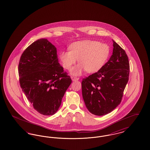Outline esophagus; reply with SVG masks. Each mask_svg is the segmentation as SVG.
Returning a JSON list of instances; mask_svg holds the SVG:
<instances>
[{
    "instance_id": "obj_1",
    "label": "esophagus",
    "mask_w": 150,
    "mask_h": 150,
    "mask_svg": "<svg viewBox=\"0 0 150 150\" xmlns=\"http://www.w3.org/2000/svg\"><path fill=\"white\" fill-rule=\"evenodd\" d=\"M71 80L73 81H76V80H78L79 79V78H76V77H75V76H71Z\"/></svg>"
}]
</instances>
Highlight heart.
Returning a JSON list of instances; mask_svg holds the SVG:
<instances>
[{"label":"heart","instance_id":"heart-1","mask_svg":"<svg viewBox=\"0 0 150 150\" xmlns=\"http://www.w3.org/2000/svg\"><path fill=\"white\" fill-rule=\"evenodd\" d=\"M110 47L108 45L96 41L85 40L72 43L70 51L60 54L62 65L68 70H71L78 60L79 64L72 70V74L80 75L85 71L94 73L99 71L108 60Z\"/></svg>","mask_w":150,"mask_h":150}]
</instances>
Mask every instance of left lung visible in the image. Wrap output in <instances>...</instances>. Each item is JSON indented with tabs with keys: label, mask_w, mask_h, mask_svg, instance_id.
Returning <instances> with one entry per match:
<instances>
[{
	"label": "left lung",
	"mask_w": 150,
	"mask_h": 150,
	"mask_svg": "<svg viewBox=\"0 0 150 150\" xmlns=\"http://www.w3.org/2000/svg\"><path fill=\"white\" fill-rule=\"evenodd\" d=\"M113 42V54L108 62L81 82L86 108L99 116L110 113L120 104L129 79L128 56L118 44Z\"/></svg>",
	"instance_id": "1"
}]
</instances>
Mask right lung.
Returning <instances> with one entry per match:
<instances>
[{"instance_id": "add662e5", "label": "right lung", "mask_w": 150, "mask_h": 150, "mask_svg": "<svg viewBox=\"0 0 150 150\" xmlns=\"http://www.w3.org/2000/svg\"><path fill=\"white\" fill-rule=\"evenodd\" d=\"M18 73L21 87L33 108L43 115L56 113L72 81L59 64L54 45L46 38L33 42L21 57Z\"/></svg>"}]
</instances>
